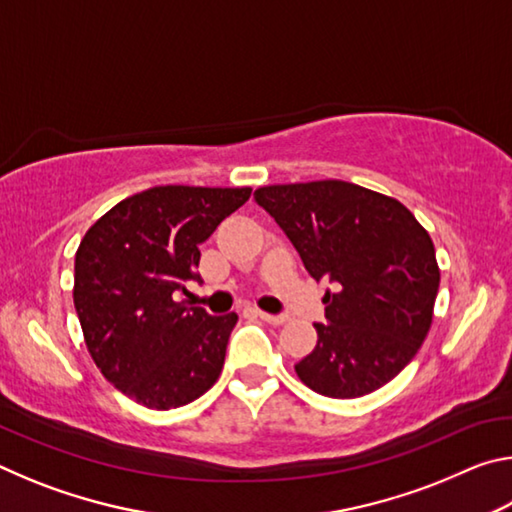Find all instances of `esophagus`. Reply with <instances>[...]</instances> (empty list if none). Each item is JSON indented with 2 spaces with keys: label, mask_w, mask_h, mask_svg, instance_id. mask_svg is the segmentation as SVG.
Masks as SVG:
<instances>
[{
  "label": "esophagus",
  "mask_w": 512,
  "mask_h": 512,
  "mask_svg": "<svg viewBox=\"0 0 512 512\" xmlns=\"http://www.w3.org/2000/svg\"><path fill=\"white\" fill-rule=\"evenodd\" d=\"M255 316H259L262 320H266L268 325H284L287 323V316H275V314H266V311L255 309Z\"/></svg>",
  "instance_id": "obj_1"
}]
</instances>
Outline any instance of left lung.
Segmentation results:
<instances>
[{
    "mask_svg": "<svg viewBox=\"0 0 512 512\" xmlns=\"http://www.w3.org/2000/svg\"><path fill=\"white\" fill-rule=\"evenodd\" d=\"M255 203L273 216L314 280L327 277V325L296 363L300 381L352 400L409 366L429 334L440 268L429 232L411 210L345 180L268 185Z\"/></svg>",
    "mask_w": 512,
    "mask_h": 512,
    "instance_id": "left-lung-1",
    "label": "left lung"
}]
</instances>
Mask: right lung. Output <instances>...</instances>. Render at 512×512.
<instances>
[{
  "instance_id": "obj_1",
  "label": "right lung",
  "mask_w": 512,
  "mask_h": 512,
  "mask_svg": "<svg viewBox=\"0 0 512 512\" xmlns=\"http://www.w3.org/2000/svg\"><path fill=\"white\" fill-rule=\"evenodd\" d=\"M250 187L162 185L133 194L85 232L74 307L101 375L155 411L185 406L219 379L237 314L210 316L173 293L201 280L198 246Z\"/></svg>"
}]
</instances>
